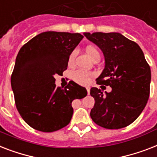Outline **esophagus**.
Listing matches in <instances>:
<instances>
[{
    "mask_svg": "<svg viewBox=\"0 0 157 157\" xmlns=\"http://www.w3.org/2000/svg\"><path fill=\"white\" fill-rule=\"evenodd\" d=\"M86 90H87V93L88 94H90V89L89 87H86Z\"/></svg>",
    "mask_w": 157,
    "mask_h": 157,
    "instance_id": "1",
    "label": "esophagus"
}]
</instances>
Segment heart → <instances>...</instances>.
I'll return each mask as SVG.
<instances>
[{
    "instance_id": "b5f03b06",
    "label": "heart",
    "mask_w": 157,
    "mask_h": 157,
    "mask_svg": "<svg viewBox=\"0 0 157 157\" xmlns=\"http://www.w3.org/2000/svg\"><path fill=\"white\" fill-rule=\"evenodd\" d=\"M85 51H86V53L90 57L91 59H94L95 57L100 56V53H99L98 50L96 48H94V47L89 46V47L86 48ZM76 56V51H73L70 54L69 58H68V63H69V64H72L74 62ZM92 76H93V74H92L91 72H85V71H82V70H77V71L74 72V73H73V78H74V80L78 83H80V84H86V83H88V81H90V77Z\"/></svg>"
}]
</instances>
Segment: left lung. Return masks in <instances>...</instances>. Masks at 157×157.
Masks as SVG:
<instances>
[{
    "mask_svg": "<svg viewBox=\"0 0 157 157\" xmlns=\"http://www.w3.org/2000/svg\"><path fill=\"white\" fill-rule=\"evenodd\" d=\"M103 52L105 67L98 85L111 87L109 93L93 87L95 100L90 117L106 129H120L132 123L144 109L150 93L151 69L140 46L120 33H84Z\"/></svg>",
    "mask_w": 157,
    "mask_h": 157,
    "instance_id": "8db88e82",
    "label": "left lung"
}]
</instances>
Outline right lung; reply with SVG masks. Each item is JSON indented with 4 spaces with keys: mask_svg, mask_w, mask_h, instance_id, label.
I'll return each instance as SVG.
<instances>
[{
    "mask_svg": "<svg viewBox=\"0 0 157 157\" xmlns=\"http://www.w3.org/2000/svg\"><path fill=\"white\" fill-rule=\"evenodd\" d=\"M84 38L76 33L46 31L21 47L17 56L11 86L19 114L29 126L43 132L66 127L73 114L72 102L87 95L74 81L56 87L55 75H63L70 54Z\"/></svg>",
    "mask_w": 157,
    "mask_h": 157,
    "instance_id": "add662e5",
    "label": "right lung"
}]
</instances>
